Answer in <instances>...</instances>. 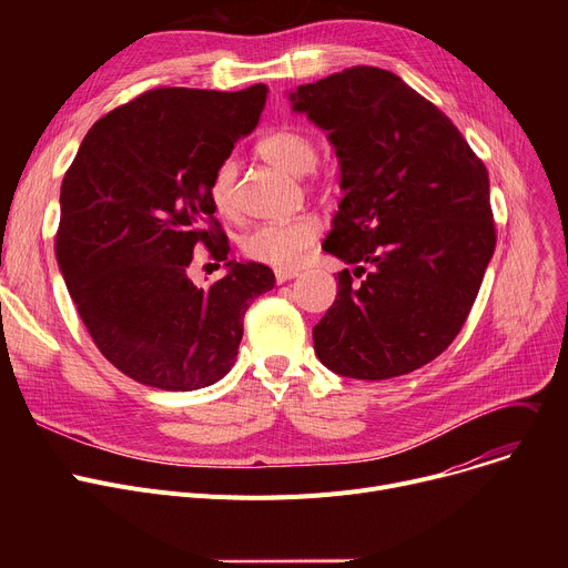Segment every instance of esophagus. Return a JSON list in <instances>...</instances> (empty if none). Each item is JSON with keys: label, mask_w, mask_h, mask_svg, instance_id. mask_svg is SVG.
I'll list each match as a JSON object with an SVG mask.
<instances>
[{"label": "esophagus", "mask_w": 568, "mask_h": 568, "mask_svg": "<svg viewBox=\"0 0 568 568\" xmlns=\"http://www.w3.org/2000/svg\"><path fill=\"white\" fill-rule=\"evenodd\" d=\"M296 276H300V272H296V268H276V283L278 285L287 283V281H292Z\"/></svg>", "instance_id": "34e87169"}]
</instances>
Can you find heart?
Listing matches in <instances>:
<instances>
[{"mask_svg":"<svg viewBox=\"0 0 568 568\" xmlns=\"http://www.w3.org/2000/svg\"><path fill=\"white\" fill-rule=\"evenodd\" d=\"M257 154L266 163H272L274 168L294 176L311 172L317 163V149L313 140L300 131L290 129H281L264 135L257 142ZM234 179L236 165L232 161L221 163L212 179V202L216 206V212L223 216L234 212ZM317 236L320 221L313 216H300L285 223H266L253 227L244 236L242 248L251 260L278 268H292L302 264L308 248L317 242Z\"/></svg>","mask_w":568,"mask_h":568,"instance_id":"b5f03b06","label":"heart"}]
</instances>
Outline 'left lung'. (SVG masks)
<instances>
[{"instance_id":"1","label":"left lung","mask_w":568,"mask_h":568,"mask_svg":"<svg viewBox=\"0 0 568 568\" xmlns=\"http://www.w3.org/2000/svg\"><path fill=\"white\" fill-rule=\"evenodd\" d=\"M326 133L343 200L322 248L338 272L313 326L317 359L343 377L426 366L463 329L495 253L486 165L442 110L396 73L352 67L287 94Z\"/></svg>"}]
</instances>
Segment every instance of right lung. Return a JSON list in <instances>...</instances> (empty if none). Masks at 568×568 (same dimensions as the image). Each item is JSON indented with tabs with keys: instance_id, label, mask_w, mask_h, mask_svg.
Masks as SVG:
<instances>
[{
	"instance_id": "obj_1",
	"label": "right lung",
	"mask_w": 568,
	"mask_h": 568,
	"mask_svg": "<svg viewBox=\"0 0 568 568\" xmlns=\"http://www.w3.org/2000/svg\"><path fill=\"white\" fill-rule=\"evenodd\" d=\"M266 94L152 89L101 116L64 176L57 264L101 354L144 386L195 392L225 377L251 302L276 283L266 264L227 260L212 202ZM197 243L229 268L204 291L187 278Z\"/></svg>"
}]
</instances>
